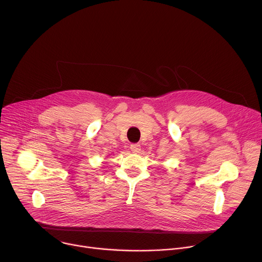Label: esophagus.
Returning a JSON list of instances; mask_svg holds the SVG:
<instances>
[{
  "label": "esophagus",
  "mask_w": 262,
  "mask_h": 262,
  "mask_svg": "<svg viewBox=\"0 0 262 262\" xmlns=\"http://www.w3.org/2000/svg\"><path fill=\"white\" fill-rule=\"evenodd\" d=\"M130 150L134 152V154H139L141 150V145L138 144V143H135V144H132L130 145Z\"/></svg>",
  "instance_id": "1"
}]
</instances>
